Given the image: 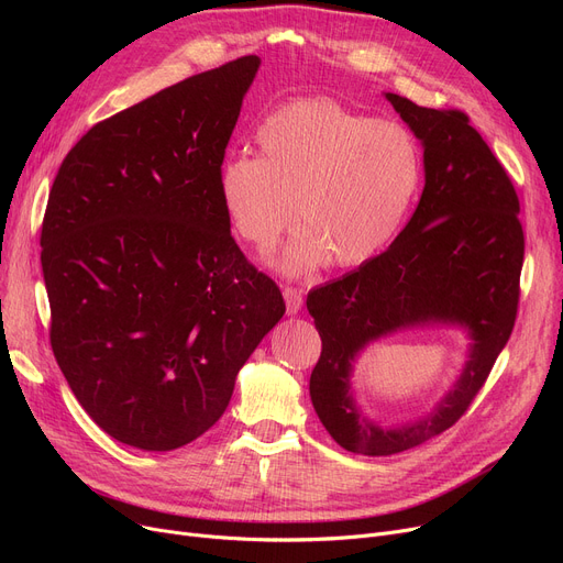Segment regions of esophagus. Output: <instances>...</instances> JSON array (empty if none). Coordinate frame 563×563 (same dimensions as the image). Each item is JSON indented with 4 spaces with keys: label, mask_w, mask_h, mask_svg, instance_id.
<instances>
[{
    "label": "esophagus",
    "mask_w": 563,
    "mask_h": 563,
    "mask_svg": "<svg viewBox=\"0 0 563 563\" xmlns=\"http://www.w3.org/2000/svg\"><path fill=\"white\" fill-rule=\"evenodd\" d=\"M283 297H285V308H287V314H297L303 306V294L301 289L297 287H283Z\"/></svg>",
    "instance_id": "1"
}]
</instances>
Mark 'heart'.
<instances>
[{
    "label": "heart",
    "instance_id": "obj_1",
    "mask_svg": "<svg viewBox=\"0 0 563 563\" xmlns=\"http://www.w3.org/2000/svg\"><path fill=\"white\" fill-rule=\"evenodd\" d=\"M255 143L257 157L223 162L219 198L232 232L257 251L280 242L299 207L303 228L278 260L289 276H310L329 260L342 269L374 260L420 187V153L408 130L333 100L278 107Z\"/></svg>",
    "mask_w": 563,
    "mask_h": 563
}]
</instances>
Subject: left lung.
<instances>
[{
	"mask_svg": "<svg viewBox=\"0 0 563 563\" xmlns=\"http://www.w3.org/2000/svg\"><path fill=\"white\" fill-rule=\"evenodd\" d=\"M386 98L424 145L422 198L388 251L308 294L321 338L312 406L338 445L363 456L412 450L461 420L511 338L525 257L518 194L467 113ZM429 320L463 325L471 361L431 417L383 430L352 401L350 363L365 343Z\"/></svg>",
	"mask_w": 563,
	"mask_h": 563,
	"instance_id": "8db88e82",
	"label": "left lung"
}]
</instances>
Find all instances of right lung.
I'll return each instance as SVG.
<instances>
[{
    "instance_id": "add662e5",
    "label": "right lung",
    "mask_w": 563,
    "mask_h": 563,
    "mask_svg": "<svg viewBox=\"0 0 563 563\" xmlns=\"http://www.w3.org/2000/svg\"><path fill=\"white\" fill-rule=\"evenodd\" d=\"M260 68L249 54L93 125L47 198L49 344L111 438L170 452L210 429L285 314L230 234L219 173Z\"/></svg>"
}]
</instances>
